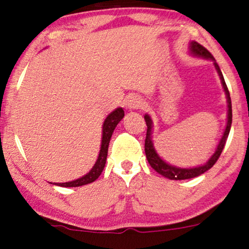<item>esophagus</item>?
Here are the masks:
<instances>
[{
    "mask_svg": "<svg viewBox=\"0 0 249 249\" xmlns=\"http://www.w3.org/2000/svg\"><path fill=\"white\" fill-rule=\"evenodd\" d=\"M142 105V101L138 96H129L128 100L125 101V107L130 110L139 108Z\"/></svg>",
    "mask_w": 249,
    "mask_h": 249,
    "instance_id": "1",
    "label": "esophagus"
}]
</instances>
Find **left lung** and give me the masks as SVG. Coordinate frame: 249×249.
Wrapping results in <instances>:
<instances>
[{
	"mask_svg": "<svg viewBox=\"0 0 249 249\" xmlns=\"http://www.w3.org/2000/svg\"><path fill=\"white\" fill-rule=\"evenodd\" d=\"M190 51H192L193 54L198 56H203L206 57V59H211L214 61V66H215L217 72H219V76L221 78V81H222L224 91L227 94V98H228V122H227V127L226 130H224L223 137L221 138V141L217 145V148L214 154L212 155V158L209 160V162H206L205 164L202 166H197V168H193V169H180V168H176V166H172L165 163L163 160L160 158L158 155V153L155 152L154 147H153V142L151 139V135H152V120L151 118L148 117L147 114L145 115V121H146V125H147V132H146V138H145V153H146V158H147V161L153 169L155 170L156 172H159L160 175H162L165 178H169L171 180H183V179H192L195 178V177H198L202 175V173L206 172L207 170H210L212 166L215 164V162L219 160L221 153L223 151L224 145H226L227 138L229 136L230 132V128H231V122H232V108H231V98H230V93L229 89H228L226 81H224V78L222 76V72H221L219 64L215 62V59H214L212 54H211L209 51H207L205 47L203 45H200L197 42H192L190 44Z\"/></svg>",
	"mask_w": 249,
	"mask_h": 249,
	"instance_id": "obj_1",
	"label": "left lung"
}]
</instances>
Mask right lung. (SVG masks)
Segmentation results:
<instances>
[{
  "label": "right lung",
  "instance_id": "obj_1",
  "mask_svg": "<svg viewBox=\"0 0 249 249\" xmlns=\"http://www.w3.org/2000/svg\"><path fill=\"white\" fill-rule=\"evenodd\" d=\"M124 117V112L121 107L117 108V110L112 112L111 114L107 115V118L105 119L104 124H103V136H102V145H101V151L98 159L93 169L87 173L86 176L81 177V178L73 180V181L69 182H63V183H54V185L61 186V187H79L87 185L96 180L98 177L101 176L102 171H103L105 162H107V149H108V142H110L111 136L113 134V130L117 127V124L121 121V119Z\"/></svg>",
  "mask_w": 249,
  "mask_h": 249
}]
</instances>
